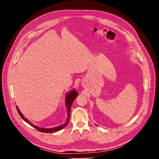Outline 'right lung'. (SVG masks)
<instances>
[{
    "mask_svg": "<svg viewBox=\"0 0 159 159\" xmlns=\"http://www.w3.org/2000/svg\"><path fill=\"white\" fill-rule=\"evenodd\" d=\"M78 92L77 91L75 90V89L71 90L66 95V98H65V104L66 106L67 107V111H68V118H67L66 121L65 122L64 124H63L62 125H61V126H58L57 127H54V128H40L39 127L37 126H34L33 124L31 123L30 121H29L26 118L24 117V116L22 115V113L20 112V110L19 109V107L17 106H16V110H17V111L19 113V114L20 115V117L25 121L26 122L28 123L30 125H31V126H33V128H35V129H37L40 132H43V133H55L57 132L58 131H60L61 129H62L63 128H64L66 126L67 124H68L69 121H70V109H71V104L73 102V101L75 100V98H76L78 96Z\"/></svg>",
    "mask_w": 159,
    "mask_h": 159,
    "instance_id": "obj_1",
    "label": "right lung"
}]
</instances>
